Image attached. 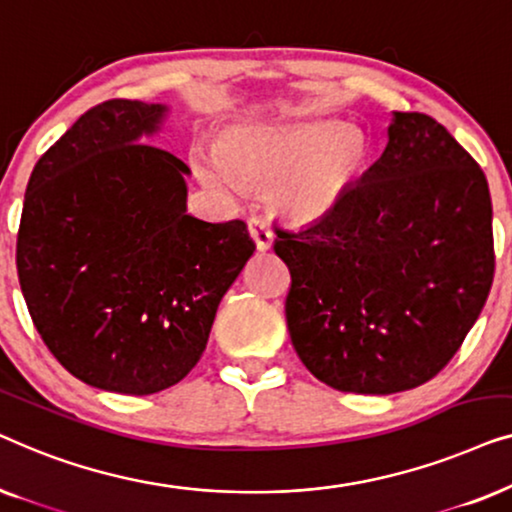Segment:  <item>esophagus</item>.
<instances>
[{
    "instance_id": "34e87169",
    "label": "esophagus",
    "mask_w": 512,
    "mask_h": 512,
    "mask_svg": "<svg viewBox=\"0 0 512 512\" xmlns=\"http://www.w3.org/2000/svg\"><path fill=\"white\" fill-rule=\"evenodd\" d=\"M247 223H249V235L254 237L258 251H268L272 247V240H275V235H272L268 223L258 219V216H251Z\"/></svg>"
}]
</instances>
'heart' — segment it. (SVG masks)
Wrapping results in <instances>:
<instances>
[{"instance_id": "1", "label": "heart", "mask_w": 512, "mask_h": 512, "mask_svg": "<svg viewBox=\"0 0 512 512\" xmlns=\"http://www.w3.org/2000/svg\"><path fill=\"white\" fill-rule=\"evenodd\" d=\"M361 139L340 121L249 125L221 139L216 156L202 158L207 184L268 186V202L293 221H314L338 205L359 170Z\"/></svg>"}]
</instances>
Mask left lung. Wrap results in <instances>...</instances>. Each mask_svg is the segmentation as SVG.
Instances as JSON below:
<instances>
[{"label":"left lung","instance_id":"obj_1","mask_svg":"<svg viewBox=\"0 0 512 512\" xmlns=\"http://www.w3.org/2000/svg\"><path fill=\"white\" fill-rule=\"evenodd\" d=\"M382 156L305 228L277 226L286 324L338 391L396 394L443 370L494 279L485 172L438 121L394 111Z\"/></svg>","mask_w":512,"mask_h":512}]
</instances>
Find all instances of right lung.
<instances>
[{"label": "right lung", "mask_w": 512, "mask_h": 512, "mask_svg": "<svg viewBox=\"0 0 512 512\" xmlns=\"http://www.w3.org/2000/svg\"><path fill=\"white\" fill-rule=\"evenodd\" d=\"M165 104L88 109L34 165L16 265L41 340L90 387L146 396L184 380L256 244L186 212L184 160L139 139Z\"/></svg>", "instance_id": "right-lung-1"}]
</instances>
